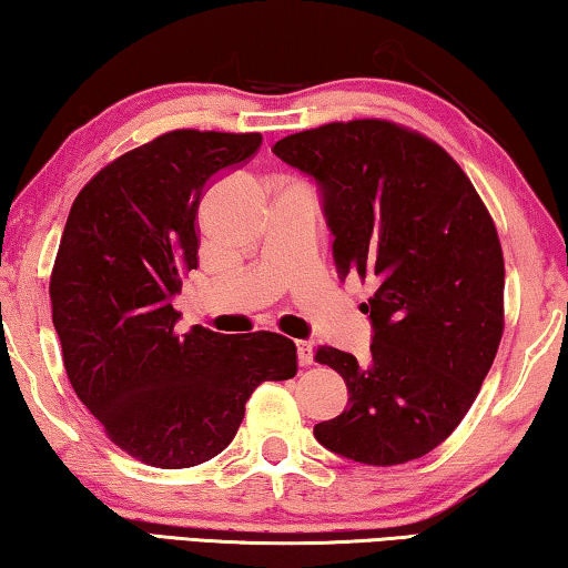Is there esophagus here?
<instances>
[{"label": "esophagus", "mask_w": 568, "mask_h": 568, "mask_svg": "<svg viewBox=\"0 0 568 568\" xmlns=\"http://www.w3.org/2000/svg\"><path fill=\"white\" fill-rule=\"evenodd\" d=\"M296 355H300V363H302V365H312V363H314L312 343H307V339H302V343H296Z\"/></svg>", "instance_id": "34e87169"}]
</instances>
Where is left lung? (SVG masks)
I'll list each match as a JSON object with an SVG mask.
<instances>
[{
    "label": "left lung",
    "mask_w": 568,
    "mask_h": 568,
    "mask_svg": "<svg viewBox=\"0 0 568 568\" xmlns=\"http://www.w3.org/2000/svg\"><path fill=\"white\" fill-rule=\"evenodd\" d=\"M278 160L317 185L337 276L373 278L371 355L322 345L343 375L345 412L320 422L322 447L361 465L424 457L473 406L503 335L497 231L459 164L381 119L278 139Z\"/></svg>",
    "instance_id": "left-lung-1"
}]
</instances>
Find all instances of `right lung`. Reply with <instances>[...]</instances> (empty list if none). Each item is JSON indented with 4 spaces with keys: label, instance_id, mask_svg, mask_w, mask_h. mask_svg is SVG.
I'll use <instances>...</instances> for the list:
<instances>
[{
    "label": "right lung",
    "instance_id": "1",
    "mask_svg": "<svg viewBox=\"0 0 568 568\" xmlns=\"http://www.w3.org/2000/svg\"><path fill=\"white\" fill-rule=\"evenodd\" d=\"M261 134L178 132L121 154L78 193L50 278L52 325L75 396L144 465H203L229 447L264 381L296 373L276 333H174L172 302L197 268V207Z\"/></svg>",
    "mask_w": 568,
    "mask_h": 568
}]
</instances>
